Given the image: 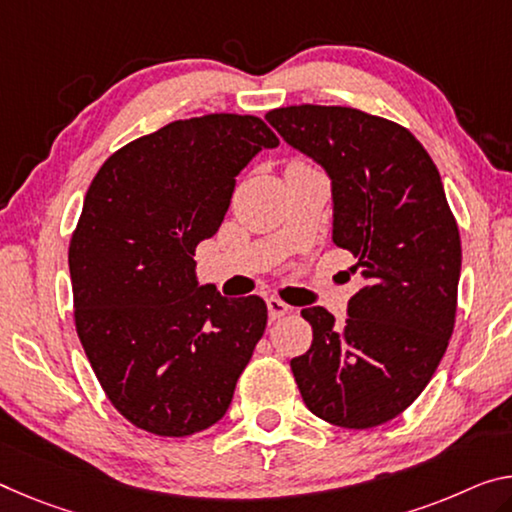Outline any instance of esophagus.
Listing matches in <instances>:
<instances>
[{"label": "esophagus", "instance_id": "34e87169", "mask_svg": "<svg viewBox=\"0 0 512 512\" xmlns=\"http://www.w3.org/2000/svg\"><path fill=\"white\" fill-rule=\"evenodd\" d=\"M265 304H267V313H270V320H279L290 311V306L286 302H281L279 297H267Z\"/></svg>", "mask_w": 512, "mask_h": 512}]
</instances>
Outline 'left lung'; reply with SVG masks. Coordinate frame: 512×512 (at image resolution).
Listing matches in <instances>:
<instances>
[{"label":"left lung","instance_id":"left-lung-1","mask_svg":"<svg viewBox=\"0 0 512 512\" xmlns=\"http://www.w3.org/2000/svg\"><path fill=\"white\" fill-rule=\"evenodd\" d=\"M265 121L332 180V240L366 281L341 325L302 311L313 343L290 359L295 382L322 421L382 426L421 396L453 334L462 247L442 178L410 130L359 109L293 105Z\"/></svg>","mask_w":512,"mask_h":512}]
</instances>
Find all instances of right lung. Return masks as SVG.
I'll return each mask as SVG.
<instances>
[{"label": "right lung", "mask_w": 512, "mask_h": 512, "mask_svg": "<svg viewBox=\"0 0 512 512\" xmlns=\"http://www.w3.org/2000/svg\"><path fill=\"white\" fill-rule=\"evenodd\" d=\"M277 146L256 116L174 121L116 151L86 192L68 249L77 336L141 430L194 435L229 410L267 306L199 283L192 256L222 226L235 176Z\"/></svg>", "instance_id": "right-lung-1"}]
</instances>
